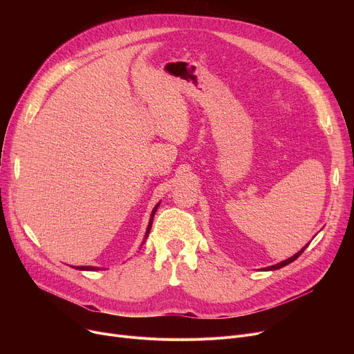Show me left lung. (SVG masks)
Segmentation results:
<instances>
[{"instance_id":"1","label":"left lung","mask_w":354,"mask_h":354,"mask_svg":"<svg viewBox=\"0 0 354 354\" xmlns=\"http://www.w3.org/2000/svg\"><path fill=\"white\" fill-rule=\"evenodd\" d=\"M307 245H308V244H307ZM307 245H306V247H304V248H303V250H301V251H299V252H297V254H295V255H292V257H291V258H288V259H286V261H281V263H278V264H275V266H271V267H268V268H267V270H278V268H283V267H286V266H288V264H291V263H292V261H295V259H297V258H299V257H300V255H301V254H303V252H304V250H306V248H307Z\"/></svg>"}]
</instances>
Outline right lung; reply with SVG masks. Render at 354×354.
<instances>
[{
    "label": "right lung",
    "mask_w": 354,
    "mask_h": 354,
    "mask_svg": "<svg viewBox=\"0 0 354 354\" xmlns=\"http://www.w3.org/2000/svg\"><path fill=\"white\" fill-rule=\"evenodd\" d=\"M158 207H159V205H156V207H155V209H153V212H152V216H151V221H149V225H147V231H146L145 239L147 238V235H149V231H151V228H152V222H153V216H155V212H156ZM77 270H99V268H95V267H77Z\"/></svg>",
    "instance_id": "1"
}]
</instances>
